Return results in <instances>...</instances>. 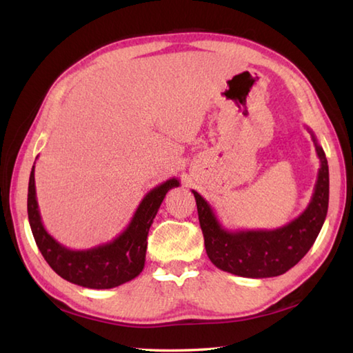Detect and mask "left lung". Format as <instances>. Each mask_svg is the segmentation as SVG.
<instances>
[{
    "label": "left lung",
    "mask_w": 353,
    "mask_h": 353,
    "mask_svg": "<svg viewBox=\"0 0 353 353\" xmlns=\"http://www.w3.org/2000/svg\"><path fill=\"white\" fill-rule=\"evenodd\" d=\"M307 131L320 158L317 183L305 212L286 225L274 230L228 232L221 225L210 204L192 190L196 199L207 256L219 270L241 277H276L297 265L314 245L327 214L329 166L325 150L311 129L307 128Z\"/></svg>",
    "instance_id": "8db88e82"
}]
</instances>
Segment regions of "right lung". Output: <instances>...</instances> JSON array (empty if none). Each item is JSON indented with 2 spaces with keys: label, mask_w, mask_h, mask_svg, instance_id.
I'll return each mask as SVG.
<instances>
[{
  "label": "right lung",
  "mask_w": 353,
  "mask_h": 353,
  "mask_svg": "<svg viewBox=\"0 0 353 353\" xmlns=\"http://www.w3.org/2000/svg\"><path fill=\"white\" fill-rule=\"evenodd\" d=\"M178 185V179L170 178L148 192L129 225L111 242L86 250H71L57 242L42 224L33 166L28 179L27 213L36 245L56 274L71 283L91 290H110L123 285L145 268L149 228L166 193Z\"/></svg>",
  "instance_id": "add662e5"
}]
</instances>
